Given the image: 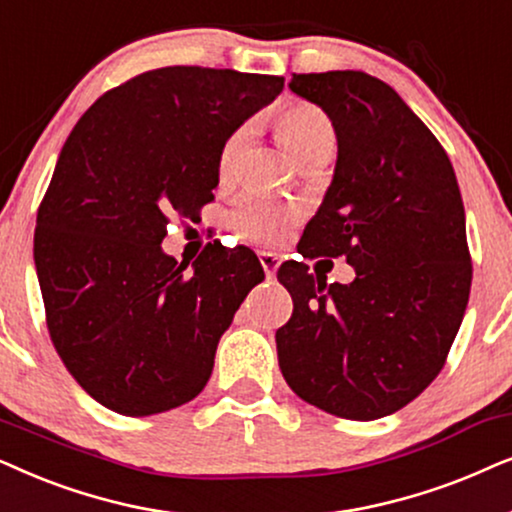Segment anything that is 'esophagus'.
I'll return each mask as SVG.
<instances>
[{"mask_svg": "<svg viewBox=\"0 0 512 512\" xmlns=\"http://www.w3.org/2000/svg\"><path fill=\"white\" fill-rule=\"evenodd\" d=\"M257 257H260L264 274H267V278L271 281V278L276 276L278 264H281V262H278V255H274V252H267V250H260V252H257Z\"/></svg>", "mask_w": 512, "mask_h": 512, "instance_id": "1", "label": "esophagus"}]
</instances>
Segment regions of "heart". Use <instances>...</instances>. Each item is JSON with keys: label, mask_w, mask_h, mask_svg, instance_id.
<instances>
[{"label": "heart", "mask_w": 512, "mask_h": 512, "mask_svg": "<svg viewBox=\"0 0 512 512\" xmlns=\"http://www.w3.org/2000/svg\"><path fill=\"white\" fill-rule=\"evenodd\" d=\"M278 135H281L283 145L290 149L297 159H304L318 149L335 147V126L327 119V114L316 105L309 102H292L278 112L276 121ZM248 126L236 128L227 140L222 142L220 154H217V175L227 180L234 170L245 138H248ZM302 210L292 203L276 201L264 194H248L231 208L229 224L238 236L252 243L276 245L281 243L288 231L292 229Z\"/></svg>", "instance_id": "heart-1"}]
</instances>
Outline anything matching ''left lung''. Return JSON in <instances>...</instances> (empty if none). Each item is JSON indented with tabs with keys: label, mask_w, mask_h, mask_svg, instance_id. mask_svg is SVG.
<instances>
[{
	"label": "left lung",
	"mask_w": 512,
	"mask_h": 512,
	"mask_svg": "<svg viewBox=\"0 0 512 512\" xmlns=\"http://www.w3.org/2000/svg\"><path fill=\"white\" fill-rule=\"evenodd\" d=\"M327 114L337 163L306 224L304 257H346L351 283L285 262L292 318L278 365L306 403L372 421L412 403L445 365L470 295L466 213L449 156L391 86L356 70L292 74Z\"/></svg>",
	"instance_id": "left-lung-1"
}]
</instances>
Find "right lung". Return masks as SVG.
<instances>
[{"label":"right lung","instance_id":"1","mask_svg":"<svg viewBox=\"0 0 512 512\" xmlns=\"http://www.w3.org/2000/svg\"><path fill=\"white\" fill-rule=\"evenodd\" d=\"M281 91L271 74L159 67L72 128L37 213L34 267L58 356L107 410L149 417L208 384L262 264L210 243L187 271L161 241L170 215L213 201L222 142Z\"/></svg>","mask_w":512,"mask_h":512}]
</instances>
